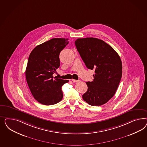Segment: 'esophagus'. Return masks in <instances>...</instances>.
Wrapping results in <instances>:
<instances>
[{
	"instance_id": "esophagus-1",
	"label": "esophagus",
	"mask_w": 147,
	"mask_h": 147,
	"mask_svg": "<svg viewBox=\"0 0 147 147\" xmlns=\"http://www.w3.org/2000/svg\"><path fill=\"white\" fill-rule=\"evenodd\" d=\"M71 81L73 82H77L79 81V80H75V79H71Z\"/></svg>"
}]
</instances>
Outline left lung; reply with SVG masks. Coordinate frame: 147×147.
I'll return each mask as SVG.
<instances>
[{
	"instance_id": "1",
	"label": "left lung",
	"mask_w": 147,
	"mask_h": 147,
	"mask_svg": "<svg viewBox=\"0 0 147 147\" xmlns=\"http://www.w3.org/2000/svg\"><path fill=\"white\" fill-rule=\"evenodd\" d=\"M76 49L87 68L95 70L94 80L87 82L84 100L91 106H101L113 97L122 77L120 57L109 45L95 38H80Z\"/></svg>"
}]
</instances>
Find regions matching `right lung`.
<instances>
[{
  "label": "right lung",
  "instance_id": "add662e5",
  "mask_svg": "<svg viewBox=\"0 0 147 147\" xmlns=\"http://www.w3.org/2000/svg\"><path fill=\"white\" fill-rule=\"evenodd\" d=\"M68 39L53 38L33 49L28 57L26 79L32 95L44 105L59 102L63 98L61 87L68 80L54 78L60 66L59 54L68 44Z\"/></svg>",
  "mask_w": 147,
  "mask_h": 147
}]
</instances>
